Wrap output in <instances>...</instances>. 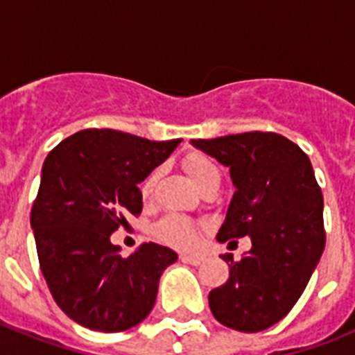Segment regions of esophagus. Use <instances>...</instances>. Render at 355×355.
Instances as JSON below:
<instances>
[{
	"label": "esophagus",
	"mask_w": 355,
	"mask_h": 355,
	"mask_svg": "<svg viewBox=\"0 0 355 355\" xmlns=\"http://www.w3.org/2000/svg\"><path fill=\"white\" fill-rule=\"evenodd\" d=\"M181 259H183L184 263H190V265L193 266H199L200 263H205V256H197V254H183Z\"/></svg>",
	"instance_id": "34e87169"
}]
</instances>
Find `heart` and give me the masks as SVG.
<instances>
[{"label": "heart", "mask_w": 355, "mask_h": 355, "mask_svg": "<svg viewBox=\"0 0 355 355\" xmlns=\"http://www.w3.org/2000/svg\"><path fill=\"white\" fill-rule=\"evenodd\" d=\"M183 167L190 175V180L197 184V188L218 175V168L215 163L197 153H192L183 159ZM156 178H158V172H150L140 184V196L144 200L153 196ZM155 234L159 241L175 247V249H192L199 240V225L183 215H168L156 224Z\"/></svg>", "instance_id": "heart-1"}]
</instances>
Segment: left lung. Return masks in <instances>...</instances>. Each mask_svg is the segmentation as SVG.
<instances>
[{
	"label": "left lung",
	"instance_id": "1",
	"mask_svg": "<svg viewBox=\"0 0 355 355\" xmlns=\"http://www.w3.org/2000/svg\"><path fill=\"white\" fill-rule=\"evenodd\" d=\"M192 146L229 167L234 192L218 241L250 236L229 279L209 291L222 325L259 332L283 320L306 290L325 247L324 197L307 155L277 133L227 135Z\"/></svg>",
	"mask_w": 355,
	"mask_h": 355
}]
</instances>
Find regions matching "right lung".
Masks as SVG:
<instances>
[{
  "mask_svg": "<svg viewBox=\"0 0 355 355\" xmlns=\"http://www.w3.org/2000/svg\"><path fill=\"white\" fill-rule=\"evenodd\" d=\"M180 144L83 130L62 140L44 162L31 229L53 299L76 324L121 332L155 306L159 277L178 254L149 241L122 256L110 234L128 224V213L140 215L139 183Z\"/></svg>",
  "mask_w": 355,
  "mask_h": 355,
  "instance_id": "add662e5",
  "label": "right lung"
}]
</instances>
